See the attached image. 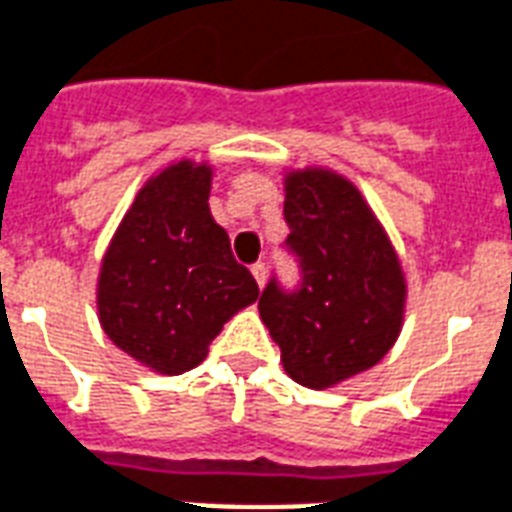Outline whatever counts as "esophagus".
<instances>
[{
    "label": "esophagus",
    "mask_w": 512,
    "mask_h": 512,
    "mask_svg": "<svg viewBox=\"0 0 512 512\" xmlns=\"http://www.w3.org/2000/svg\"><path fill=\"white\" fill-rule=\"evenodd\" d=\"M251 272H253V278H256V283L264 286V280H267V267H264V261H256V264L251 267Z\"/></svg>",
    "instance_id": "esophagus-1"
}]
</instances>
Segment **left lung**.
<instances>
[{
  "label": "left lung",
  "instance_id": "8db88e82",
  "mask_svg": "<svg viewBox=\"0 0 512 512\" xmlns=\"http://www.w3.org/2000/svg\"><path fill=\"white\" fill-rule=\"evenodd\" d=\"M286 251L294 288L272 275L259 310L283 370L307 388H329L375 367L402 329L405 278L378 218L353 183L326 169L286 180Z\"/></svg>",
  "mask_w": 512,
  "mask_h": 512
}]
</instances>
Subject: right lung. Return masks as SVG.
I'll return each instance as SVG.
<instances>
[{"label":"right lung","mask_w":512,"mask_h":512,"mask_svg":"<svg viewBox=\"0 0 512 512\" xmlns=\"http://www.w3.org/2000/svg\"><path fill=\"white\" fill-rule=\"evenodd\" d=\"M210 167L178 161L148 180L102 261L99 321L161 375L194 370L224 324L259 297L210 215Z\"/></svg>","instance_id":"1"}]
</instances>
